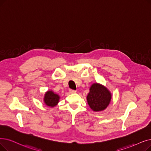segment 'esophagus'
<instances>
[{
  "mask_svg": "<svg viewBox=\"0 0 151 151\" xmlns=\"http://www.w3.org/2000/svg\"><path fill=\"white\" fill-rule=\"evenodd\" d=\"M69 93H70V94H74V93H76V91L73 90V89H70L69 90Z\"/></svg>",
  "mask_w": 151,
  "mask_h": 151,
  "instance_id": "obj_1",
  "label": "esophagus"
}]
</instances>
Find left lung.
Listing matches in <instances>:
<instances>
[{
    "label": "left lung",
    "instance_id": "obj_1",
    "mask_svg": "<svg viewBox=\"0 0 151 151\" xmlns=\"http://www.w3.org/2000/svg\"><path fill=\"white\" fill-rule=\"evenodd\" d=\"M86 98L90 108L95 112H99L108 107L112 98V94L103 85L94 83L91 85Z\"/></svg>",
    "mask_w": 151,
    "mask_h": 151
}]
</instances>
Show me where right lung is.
I'll return each mask as SVG.
<instances>
[{"mask_svg": "<svg viewBox=\"0 0 151 151\" xmlns=\"http://www.w3.org/2000/svg\"><path fill=\"white\" fill-rule=\"evenodd\" d=\"M60 96L54 93L52 91H47L45 93L44 97V102L46 106L54 107L56 106L59 102Z\"/></svg>", "mask_w": 151, "mask_h": 151, "instance_id": "right-lung-1", "label": "right lung"}]
</instances>
